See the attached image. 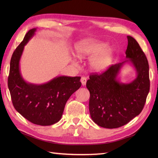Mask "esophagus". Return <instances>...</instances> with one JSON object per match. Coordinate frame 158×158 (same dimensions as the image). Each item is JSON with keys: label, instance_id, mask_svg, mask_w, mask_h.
<instances>
[{"label": "esophagus", "instance_id": "1", "mask_svg": "<svg viewBox=\"0 0 158 158\" xmlns=\"http://www.w3.org/2000/svg\"><path fill=\"white\" fill-rule=\"evenodd\" d=\"M81 82L82 85H85L86 84V82H87V79L85 78V77H81Z\"/></svg>", "mask_w": 158, "mask_h": 158}]
</instances>
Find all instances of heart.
Listing matches in <instances>:
<instances>
[{"label":"heart","mask_w":158,"mask_h":158,"mask_svg":"<svg viewBox=\"0 0 158 158\" xmlns=\"http://www.w3.org/2000/svg\"><path fill=\"white\" fill-rule=\"evenodd\" d=\"M76 56L79 59L92 57L89 66L94 71L101 72L105 70L111 62L113 49L106 47V43L98 40L85 39L75 45Z\"/></svg>","instance_id":"1"}]
</instances>
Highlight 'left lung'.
<instances>
[{
	"instance_id": "8db88e82",
	"label": "left lung",
	"mask_w": 158,
	"mask_h": 158,
	"mask_svg": "<svg viewBox=\"0 0 158 158\" xmlns=\"http://www.w3.org/2000/svg\"><path fill=\"white\" fill-rule=\"evenodd\" d=\"M127 60L112 65L100 75L93 74L86 83L90 93V116L97 125L117 128L128 123L142 111L150 88L149 64L139 43L127 36ZM128 63L135 70L136 78L130 83L119 81L118 75Z\"/></svg>"
}]
</instances>
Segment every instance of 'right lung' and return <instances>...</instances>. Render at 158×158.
I'll return each mask as SVG.
<instances>
[{
  "label": "right lung",
  "mask_w": 158,
  "mask_h": 158,
  "mask_svg": "<svg viewBox=\"0 0 158 158\" xmlns=\"http://www.w3.org/2000/svg\"><path fill=\"white\" fill-rule=\"evenodd\" d=\"M36 31V28L30 30L13 53L8 88L13 106L19 114L36 125L51 126L61 119L67 100L81 85V77L59 76L43 84L25 81L19 62L24 46Z\"/></svg>",
  "instance_id": "1"
}]
</instances>
